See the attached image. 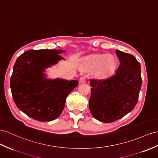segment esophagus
<instances>
[{
	"label": "esophagus",
	"instance_id": "1",
	"mask_svg": "<svg viewBox=\"0 0 158 158\" xmlns=\"http://www.w3.org/2000/svg\"><path fill=\"white\" fill-rule=\"evenodd\" d=\"M79 81H80V83H84V82H85V81H86L85 77V76H81V77L80 79H79Z\"/></svg>",
	"mask_w": 158,
	"mask_h": 158
}]
</instances>
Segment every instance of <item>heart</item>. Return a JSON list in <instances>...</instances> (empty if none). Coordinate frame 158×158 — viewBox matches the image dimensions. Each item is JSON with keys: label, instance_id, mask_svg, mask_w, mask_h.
<instances>
[{"label": "heart", "instance_id": "b5f03b06", "mask_svg": "<svg viewBox=\"0 0 158 158\" xmlns=\"http://www.w3.org/2000/svg\"><path fill=\"white\" fill-rule=\"evenodd\" d=\"M117 63V59L113 55H95L87 60L85 65L88 69L96 71L98 76L104 77L115 69Z\"/></svg>", "mask_w": 158, "mask_h": 158}]
</instances>
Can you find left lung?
<instances>
[{"label":"left lung","instance_id":"1","mask_svg":"<svg viewBox=\"0 0 158 158\" xmlns=\"http://www.w3.org/2000/svg\"><path fill=\"white\" fill-rule=\"evenodd\" d=\"M115 53L120 62L115 74L102 79H90L91 114L105 123L122 118L133 110L142 83L141 65L135 56L119 50Z\"/></svg>","mask_w":158,"mask_h":158}]
</instances>
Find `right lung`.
Returning <instances> with one entry per match:
<instances>
[{"label": "right lung", "mask_w": 158, "mask_h": 158, "mask_svg": "<svg viewBox=\"0 0 158 158\" xmlns=\"http://www.w3.org/2000/svg\"><path fill=\"white\" fill-rule=\"evenodd\" d=\"M61 50H29L17 58L10 77L16 106L30 118L40 121L56 119L61 114L67 97L78 81L44 78V68L63 58Z\"/></svg>", "instance_id": "obj_1"}]
</instances>
